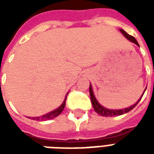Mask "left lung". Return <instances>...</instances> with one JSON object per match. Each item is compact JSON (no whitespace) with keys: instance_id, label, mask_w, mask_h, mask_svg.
I'll use <instances>...</instances> for the list:
<instances>
[{"instance_id":"8db88e82","label":"left lung","mask_w":154,"mask_h":154,"mask_svg":"<svg viewBox=\"0 0 154 154\" xmlns=\"http://www.w3.org/2000/svg\"><path fill=\"white\" fill-rule=\"evenodd\" d=\"M120 31L122 32V34L124 35L127 39L129 40L130 42H134V44H136L137 46H139L138 42H137V40L135 39L133 36L129 35L126 32H125V30L123 29H120ZM146 89H145V91H146ZM144 93H145V92H144ZM89 94H90V99H91L92 105H93V107H94L95 112H96L97 113H98L99 115H101V116H104V117H114V116H119V115L124 114V113H126V112H129L130 110L133 109H134L137 105V103L140 101V100H141L142 96H143V95H142L141 98L139 99L138 101H137V102L136 104H134V105H132L131 107L126 108V109H124L117 110V109H106V108H104L103 106H101V105L97 102V101L96 98H95V97H94V93H93V89H92L91 85H89Z\"/></svg>"}]
</instances>
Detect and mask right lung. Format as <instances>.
Here are the masks:
<instances>
[{
	"label": "right lung",
	"mask_w": 154,
	"mask_h": 154,
	"mask_svg": "<svg viewBox=\"0 0 154 154\" xmlns=\"http://www.w3.org/2000/svg\"><path fill=\"white\" fill-rule=\"evenodd\" d=\"M67 95L68 94H66V97H65V101L64 102L61 104L60 107L57 109L53 110L52 112H49V113H47V114H45L43 116H41V117H32V120H37V121H47V120L49 119H53V118H55L58 116V115H60L61 113V112L64 109V108L65 106V101H66V98H67Z\"/></svg>",
	"instance_id": "add662e5"
}]
</instances>
